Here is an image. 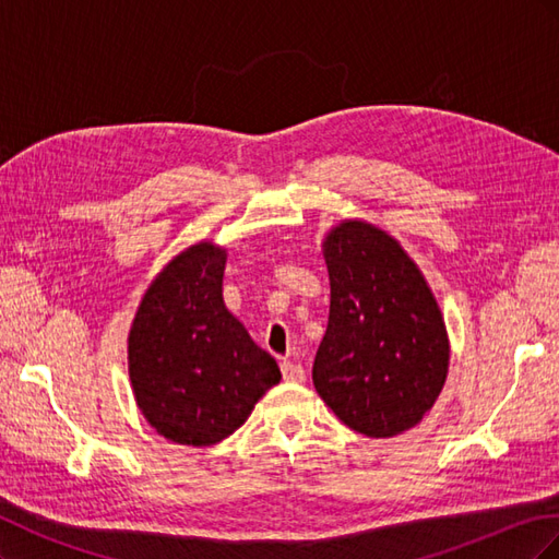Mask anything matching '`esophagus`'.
Masks as SVG:
<instances>
[{
	"label": "esophagus",
	"mask_w": 559,
	"mask_h": 559,
	"mask_svg": "<svg viewBox=\"0 0 559 559\" xmlns=\"http://www.w3.org/2000/svg\"><path fill=\"white\" fill-rule=\"evenodd\" d=\"M280 370H282V378L286 382H302V380H306V370H302V366H298L294 361H282Z\"/></svg>",
	"instance_id": "1"
}]
</instances>
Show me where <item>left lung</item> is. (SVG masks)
<instances>
[{
	"instance_id": "1",
	"label": "left lung",
	"mask_w": 559,
	"mask_h": 559,
	"mask_svg": "<svg viewBox=\"0 0 559 559\" xmlns=\"http://www.w3.org/2000/svg\"><path fill=\"white\" fill-rule=\"evenodd\" d=\"M329 326L317 349V394L368 438L417 427L450 368L445 319L429 282L396 238L364 218H343L324 242Z\"/></svg>"
}]
</instances>
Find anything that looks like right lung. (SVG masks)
Returning a JSON list of instances; mask_svg holds the SVG:
<instances>
[{
	"label": "right lung",
	"instance_id": "1",
	"mask_svg": "<svg viewBox=\"0 0 559 559\" xmlns=\"http://www.w3.org/2000/svg\"><path fill=\"white\" fill-rule=\"evenodd\" d=\"M226 247L200 240L148 284L128 333V373L138 408L163 438L216 445L282 380L224 302Z\"/></svg>",
	"mask_w": 559,
	"mask_h": 559
}]
</instances>
